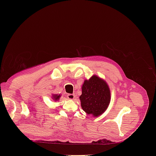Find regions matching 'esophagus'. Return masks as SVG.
<instances>
[{"label":"esophagus","instance_id":"34e87169","mask_svg":"<svg viewBox=\"0 0 156 156\" xmlns=\"http://www.w3.org/2000/svg\"><path fill=\"white\" fill-rule=\"evenodd\" d=\"M67 97H68V98L69 99V100H74L75 98V94H68Z\"/></svg>","mask_w":156,"mask_h":156}]
</instances>
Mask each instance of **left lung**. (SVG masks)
Segmentation results:
<instances>
[{
    "label": "left lung",
    "instance_id": "left-lung-1",
    "mask_svg": "<svg viewBox=\"0 0 156 156\" xmlns=\"http://www.w3.org/2000/svg\"><path fill=\"white\" fill-rule=\"evenodd\" d=\"M83 110L93 116H100L109 105L111 92L107 83L97 75L84 80L79 97Z\"/></svg>",
    "mask_w": 156,
    "mask_h": 156
}]
</instances>
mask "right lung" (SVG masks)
Wrapping results in <instances>:
<instances>
[{"instance_id": "add662e5", "label": "right lung", "mask_w": 156, "mask_h": 156, "mask_svg": "<svg viewBox=\"0 0 156 156\" xmlns=\"http://www.w3.org/2000/svg\"><path fill=\"white\" fill-rule=\"evenodd\" d=\"M60 94H53V96H52V98H53V100L56 101H58L59 99L60 98Z\"/></svg>"}]
</instances>
